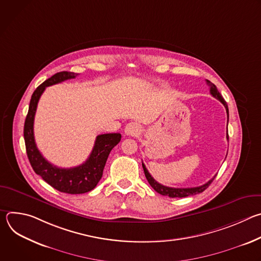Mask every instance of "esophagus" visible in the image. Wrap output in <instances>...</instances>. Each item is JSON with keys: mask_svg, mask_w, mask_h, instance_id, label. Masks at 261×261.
I'll return each instance as SVG.
<instances>
[{"mask_svg": "<svg viewBox=\"0 0 261 261\" xmlns=\"http://www.w3.org/2000/svg\"><path fill=\"white\" fill-rule=\"evenodd\" d=\"M139 131H140V125L135 123V122L128 123L125 127V133L127 135H130V136L136 135L137 133H139Z\"/></svg>", "mask_w": 261, "mask_h": 261, "instance_id": "1", "label": "esophagus"}]
</instances>
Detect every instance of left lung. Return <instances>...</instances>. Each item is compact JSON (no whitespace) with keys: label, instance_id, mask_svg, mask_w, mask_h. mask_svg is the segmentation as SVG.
Here are the masks:
<instances>
[{"label":"left lung","instance_id":"8db88e82","mask_svg":"<svg viewBox=\"0 0 261 261\" xmlns=\"http://www.w3.org/2000/svg\"><path fill=\"white\" fill-rule=\"evenodd\" d=\"M206 84L210 86V93L213 97H215L216 99H218L220 102H222V104L225 106L226 108V113H227V118H229V115H228V107H227V104L225 102V100L223 99L222 95L219 93L217 87L215 85H213L211 82L206 81ZM227 123H228V120H227ZM227 139H228V133H227ZM142 168H143V171H144V174H145V177L147 179V181L150 182V185L152 186V188L158 192L159 194L161 195H164V196H169L171 198H175V197H178V198H181V197H187V196H190V195H195V194H198V193H201L203 192L208 186L212 184V181L214 180V178L216 177V175H214L213 178H211L207 182L201 185V186H198V187H193V188H171V187H167V186H163L161 184H159L157 180L154 179V177L150 174V172L147 171L145 165L142 163Z\"/></svg>","mask_w":261,"mask_h":261}]
</instances>
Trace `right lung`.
Returning <instances> with one entry per match:
<instances>
[{"label":"right lung","instance_id":"obj_1","mask_svg":"<svg viewBox=\"0 0 261 261\" xmlns=\"http://www.w3.org/2000/svg\"><path fill=\"white\" fill-rule=\"evenodd\" d=\"M76 73L62 71L56 73L37 88L31 98L23 127V137L29 161L34 171L53 188L68 194H83L93 190L101 179L110 151L120 142V133L100 134L96 137L93 151L85 163L71 168H60L49 163L37 148L34 138V119L37 105L46 87L75 79Z\"/></svg>","mask_w":261,"mask_h":261}]
</instances>
